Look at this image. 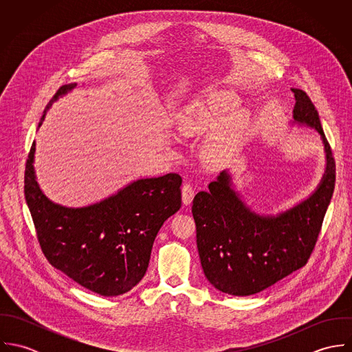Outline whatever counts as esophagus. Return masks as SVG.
I'll return each mask as SVG.
<instances>
[{
  "label": "esophagus",
  "instance_id": "esophagus-1",
  "mask_svg": "<svg viewBox=\"0 0 352 352\" xmlns=\"http://www.w3.org/2000/svg\"><path fill=\"white\" fill-rule=\"evenodd\" d=\"M195 197V188L191 184H184L182 188V198L184 204H190Z\"/></svg>",
  "mask_w": 352,
  "mask_h": 352
}]
</instances>
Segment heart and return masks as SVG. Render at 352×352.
Listing matches in <instances>:
<instances>
[{
  "label": "heart",
  "instance_id": "b5f03b06",
  "mask_svg": "<svg viewBox=\"0 0 352 352\" xmlns=\"http://www.w3.org/2000/svg\"><path fill=\"white\" fill-rule=\"evenodd\" d=\"M239 104V99L230 92H212L206 99L194 101L180 115L179 129L186 135H197L219 127L228 113ZM245 118L240 115L232 123L226 134L215 138L207 148V157L212 164L225 161L236 145V140L243 130Z\"/></svg>",
  "mask_w": 352,
  "mask_h": 352
}]
</instances>
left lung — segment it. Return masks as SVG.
<instances>
[{
  "instance_id": "1",
  "label": "left lung",
  "mask_w": 352,
  "mask_h": 352,
  "mask_svg": "<svg viewBox=\"0 0 352 352\" xmlns=\"http://www.w3.org/2000/svg\"><path fill=\"white\" fill-rule=\"evenodd\" d=\"M296 96L293 123L317 130L327 153L325 173L317 190L300 204L276 215H260L232 188L222 170L208 191L195 195L192 215L201 268L222 293L252 296L302 268L310 257L335 190V160L318 112L301 89Z\"/></svg>"
}]
</instances>
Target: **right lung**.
I'll return each mask as SVG.
<instances>
[{"mask_svg":"<svg viewBox=\"0 0 352 352\" xmlns=\"http://www.w3.org/2000/svg\"><path fill=\"white\" fill-rule=\"evenodd\" d=\"M76 87L69 84L58 89L39 127L51 104ZM34 160L35 141L25 164L24 194L51 265L104 297L130 292L146 274L162 223L182 207V177L168 173L140 179L104 201L74 208L56 204L42 192Z\"/></svg>","mask_w":352,"mask_h":352,"instance_id":"1","label":"right lung"}]
</instances>
